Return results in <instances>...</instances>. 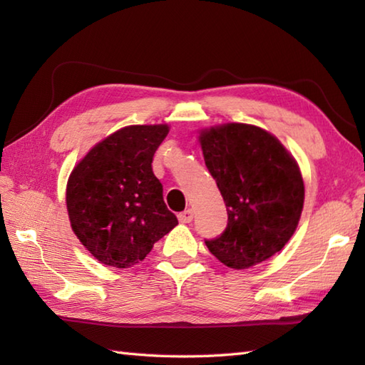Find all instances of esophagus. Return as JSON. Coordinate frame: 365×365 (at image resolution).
I'll use <instances>...</instances> for the list:
<instances>
[{
    "label": "esophagus",
    "mask_w": 365,
    "mask_h": 365,
    "mask_svg": "<svg viewBox=\"0 0 365 365\" xmlns=\"http://www.w3.org/2000/svg\"><path fill=\"white\" fill-rule=\"evenodd\" d=\"M192 218H195V213H192V210H185L182 213H178V221H180L182 224H188L192 221Z\"/></svg>",
    "instance_id": "obj_1"
}]
</instances>
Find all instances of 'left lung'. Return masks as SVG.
<instances>
[{"label":"left lung","instance_id":"left-lung-1","mask_svg":"<svg viewBox=\"0 0 365 365\" xmlns=\"http://www.w3.org/2000/svg\"><path fill=\"white\" fill-rule=\"evenodd\" d=\"M208 173L227 207V227L205 240L216 259L234 269L265 262L297 230L304 182L279 139L247 123H222L199 135Z\"/></svg>","mask_w":365,"mask_h":365}]
</instances>
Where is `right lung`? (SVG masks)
Listing matches in <instances>:
<instances>
[{
    "label": "right lung",
    "instance_id": "add662e5",
    "mask_svg": "<svg viewBox=\"0 0 365 365\" xmlns=\"http://www.w3.org/2000/svg\"><path fill=\"white\" fill-rule=\"evenodd\" d=\"M168 133L166 123L123 127L92 147L68 177L71 226L100 263L133 267L178 224L152 170Z\"/></svg>",
    "mask_w": 365,
    "mask_h": 365
}]
</instances>
